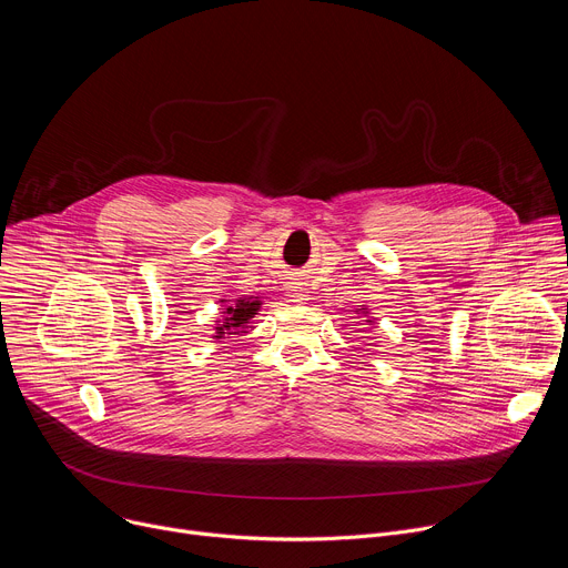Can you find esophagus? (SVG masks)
<instances>
[{"mask_svg":"<svg viewBox=\"0 0 568 568\" xmlns=\"http://www.w3.org/2000/svg\"><path fill=\"white\" fill-rule=\"evenodd\" d=\"M287 296H290L292 303H305V301H307V292H305V287H301L298 283H292V285L287 287Z\"/></svg>","mask_w":568,"mask_h":568,"instance_id":"34e87169","label":"esophagus"}]
</instances>
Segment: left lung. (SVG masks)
Listing matches in <instances>:
<instances>
[{
	"label": "left lung",
	"mask_w": 568,
	"mask_h": 568,
	"mask_svg": "<svg viewBox=\"0 0 568 568\" xmlns=\"http://www.w3.org/2000/svg\"><path fill=\"white\" fill-rule=\"evenodd\" d=\"M355 312H357V314H362V316H368V314H371V312H368V307H366V305H359V307H357V310H355ZM366 321H373V318H366Z\"/></svg>",
	"instance_id": "8db88e82"
}]
</instances>
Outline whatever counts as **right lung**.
I'll use <instances>...</instances> for the list:
<instances>
[{
	"label": "right lung",
	"instance_id": "obj_1",
	"mask_svg": "<svg viewBox=\"0 0 568 568\" xmlns=\"http://www.w3.org/2000/svg\"><path fill=\"white\" fill-rule=\"evenodd\" d=\"M222 303V314L215 321L213 326V339H229V337H240V335H247L254 326H250L252 318L261 312L263 301L258 296H240L233 303H229L226 298H220Z\"/></svg>",
	"mask_w": 568,
	"mask_h": 568
}]
</instances>
